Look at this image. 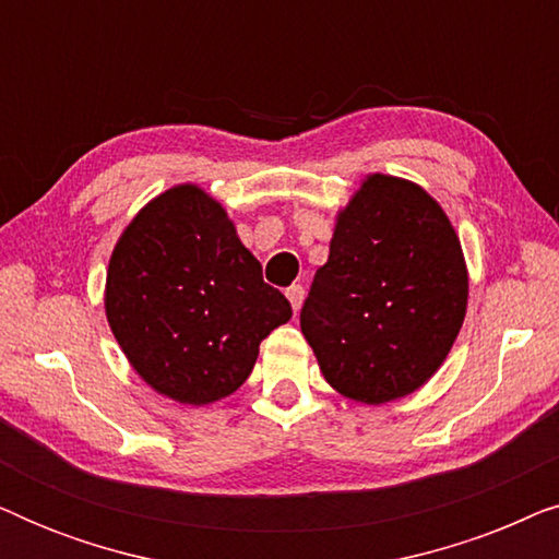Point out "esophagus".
Segmentation results:
<instances>
[{
    "mask_svg": "<svg viewBox=\"0 0 559 559\" xmlns=\"http://www.w3.org/2000/svg\"><path fill=\"white\" fill-rule=\"evenodd\" d=\"M287 300H289V305H293L295 312L300 310L302 308V300H305V287L302 285L287 287Z\"/></svg>",
    "mask_w": 559,
    "mask_h": 559,
    "instance_id": "obj_1",
    "label": "esophagus"
}]
</instances>
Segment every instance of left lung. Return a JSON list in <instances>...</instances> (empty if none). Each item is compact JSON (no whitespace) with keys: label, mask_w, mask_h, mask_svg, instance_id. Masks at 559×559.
I'll return each instance as SVG.
<instances>
[{"label":"left lung","mask_w":559,"mask_h":559,"mask_svg":"<svg viewBox=\"0 0 559 559\" xmlns=\"http://www.w3.org/2000/svg\"><path fill=\"white\" fill-rule=\"evenodd\" d=\"M465 300L461 241L440 205L415 182L371 175L338 216L300 328L328 384L381 404L440 369Z\"/></svg>","instance_id":"1"}]
</instances>
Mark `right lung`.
Returning <instances> with one entry per match:
<instances>
[{
  "label": "right lung",
  "mask_w": 559,
  "mask_h": 559,
  "mask_svg": "<svg viewBox=\"0 0 559 559\" xmlns=\"http://www.w3.org/2000/svg\"><path fill=\"white\" fill-rule=\"evenodd\" d=\"M106 318L152 389L198 407L247 381L259 343L293 308L262 280L226 211L201 188L178 186L121 234L106 274Z\"/></svg>",
  "instance_id": "right-lung-1"
}]
</instances>
